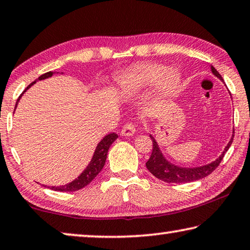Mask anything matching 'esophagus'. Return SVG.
<instances>
[{"instance_id": "esophagus-1", "label": "esophagus", "mask_w": 250, "mask_h": 250, "mask_svg": "<svg viewBox=\"0 0 250 250\" xmlns=\"http://www.w3.org/2000/svg\"><path fill=\"white\" fill-rule=\"evenodd\" d=\"M122 136L125 137H131L136 133V125H134L133 122H129V124H125L124 125V128L121 130Z\"/></svg>"}]
</instances>
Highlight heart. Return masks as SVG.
Wrapping results in <instances>:
<instances>
[{"mask_svg":"<svg viewBox=\"0 0 250 250\" xmlns=\"http://www.w3.org/2000/svg\"><path fill=\"white\" fill-rule=\"evenodd\" d=\"M180 75L176 70H167L158 63H145L128 71L118 80V85L124 92H136L157 83L160 96H173L179 88Z\"/></svg>","mask_w":250,"mask_h":250,"instance_id":"obj_1","label":"heart"}]
</instances>
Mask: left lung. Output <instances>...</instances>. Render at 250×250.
<instances>
[{"mask_svg": "<svg viewBox=\"0 0 250 250\" xmlns=\"http://www.w3.org/2000/svg\"><path fill=\"white\" fill-rule=\"evenodd\" d=\"M210 68H211L212 74L224 82V79L221 78L219 72H218L212 65ZM150 138H151L152 140L153 146H152L151 156H150L149 160L146 162V169H148L154 177L162 181L172 182V184H186V182H192V181L203 179V178L210 175L213 170L219 166V164L225 156V153L228 151L229 146H231L232 140H233V134L231 139L229 140L227 146H225L223 153H221L215 161H212L208 165L199 166V167H193V168L180 167V166L171 164V162L166 159V157L164 156V153L161 152V150L159 148V145L157 144V141L153 138V136L150 134Z\"/></svg>", "mask_w": 250, "mask_h": 250, "instance_id": "left-lung-1", "label": "left lung"}]
</instances>
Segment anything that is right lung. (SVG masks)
<instances>
[{
    "label": "right lung",
    "mask_w": 250,
    "mask_h": 250,
    "mask_svg": "<svg viewBox=\"0 0 250 250\" xmlns=\"http://www.w3.org/2000/svg\"><path fill=\"white\" fill-rule=\"evenodd\" d=\"M54 73L55 72L50 71V72H46L44 74H42L41 77H39L38 80H45V79H49L52 77ZM38 80H35L34 82L31 83V84L27 86L24 91H23V93L18 99L17 104H15V109H17L20 99H21V97L24 94L25 91L29 88H31V86H32ZM117 138H118V134L114 132L106 134L104 139H102L98 144L96 150H94L92 159H91V161L89 162V165L86 166V168L80 173V176H79L78 178H75L73 181H71V182H69V184L63 185V186H51V187H47V188L55 190V191H77V190H80L82 188H84L85 186H88L90 182L99 175V172L101 171L102 168L104 167V164L106 160V154H108L110 146L112 145L114 141H116Z\"/></svg>",
    "instance_id": "add662e5"
}]
</instances>
